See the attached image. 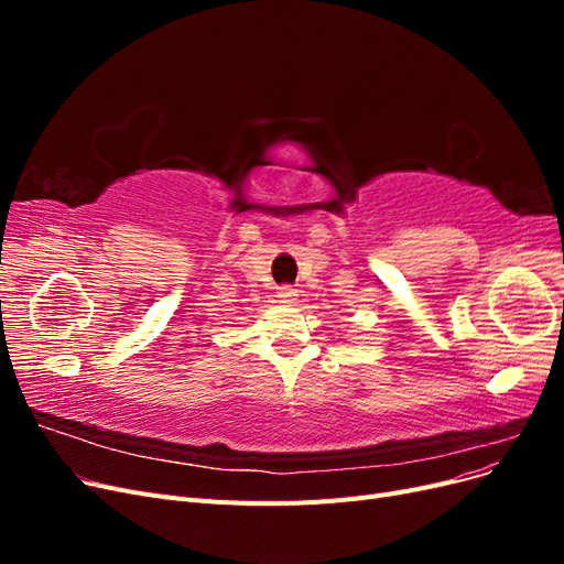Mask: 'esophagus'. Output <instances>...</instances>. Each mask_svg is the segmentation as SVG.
<instances>
[{"label":"esophagus","instance_id":"1","mask_svg":"<svg viewBox=\"0 0 564 564\" xmlns=\"http://www.w3.org/2000/svg\"><path fill=\"white\" fill-rule=\"evenodd\" d=\"M296 289H292V286H280V292H278V299L282 301V303H296Z\"/></svg>","mask_w":564,"mask_h":564}]
</instances>
